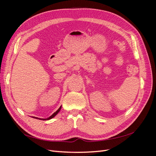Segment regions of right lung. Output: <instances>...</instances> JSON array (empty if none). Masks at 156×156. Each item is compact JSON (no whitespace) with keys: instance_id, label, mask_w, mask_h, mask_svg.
<instances>
[{"instance_id":"add662e5","label":"right lung","mask_w":156,"mask_h":156,"mask_svg":"<svg viewBox=\"0 0 156 156\" xmlns=\"http://www.w3.org/2000/svg\"><path fill=\"white\" fill-rule=\"evenodd\" d=\"M61 107H62V106H60L57 111H56V112H55L53 113V114L51 116H50L49 117H48V119H40V118H37V117H34V116H33V118H34V119H39V120H50V119H53V118H54L56 115L58 114V113L59 112V111H60V109H61Z\"/></svg>"}]
</instances>
